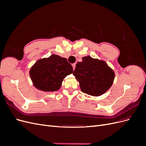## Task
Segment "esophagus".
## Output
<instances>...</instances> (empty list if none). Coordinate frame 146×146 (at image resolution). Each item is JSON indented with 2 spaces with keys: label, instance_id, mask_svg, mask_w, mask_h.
Here are the masks:
<instances>
[{
  "label": "esophagus",
  "instance_id": "esophagus-1",
  "mask_svg": "<svg viewBox=\"0 0 146 146\" xmlns=\"http://www.w3.org/2000/svg\"><path fill=\"white\" fill-rule=\"evenodd\" d=\"M76 63H74V64H72V67H73V69L74 70L75 69V68H76Z\"/></svg>",
  "mask_w": 146,
  "mask_h": 146
}]
</instances>
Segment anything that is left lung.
<instances>
[{"label": "left lung", "instance_id": "obj_1", "mask_svg": "<svg viewBox=\"0 0 146 146\" xmlns=\"http://www.w3.org/2000/svg\"><path fill=\"white\" fill-rule=\"evenodd\" d=\"M73 75L79 82L82 91L93 96L104 94L114 79V72L105 61L90 56L83 57L82 62L77 63Z\"/></svg>", "mask_w": 146, "mask_h": 146}]
</instances>
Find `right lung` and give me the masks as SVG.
<instances>
[{"label":"right lung","instance_id":"1","mask_svg":"<svg viewBox=\"0 0 146 146\" xmlns=\"http://www.w3.org/2000/svg\"><path fill=\"white\" fill-rule=\"evenodd\" d=\"M73 72V68L68 60L57 55L36 61L30 70L34 86L43 91L58 90L63 79Z\"/></svg>","mask_w":146,"mask_h":146}]
</instances>
